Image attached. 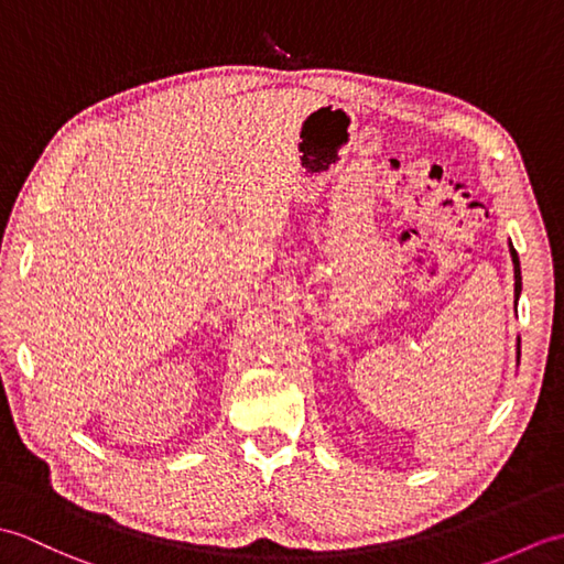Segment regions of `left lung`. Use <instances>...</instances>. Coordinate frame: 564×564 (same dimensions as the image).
Instances as JSON below:
<instances>
[{"mask_svg":"<svg viewBox=\"0 0 564 564\" xmlns=\"http://www.w3.org/2000/svg\"><path fill=\"white\" fill-rule=\"evenodd\" d=\"M509 251H511V261H513V295H517V301H519V295H521V263H519L517 249L509 245ZM517 354L521 356V341H519V351Z\"/></svg>","mask_w":564,"mask_h":564,"instance_id":"8db88e82","label":"left lung"}]
</instances>
